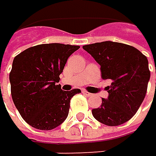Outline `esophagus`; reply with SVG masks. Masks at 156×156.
<instances>
[{"label":"esophagus","instance_id":"34e87169","mask_svg":"<svg viewBox=\"0 0 156 156\" xmlns=\"http://www.w3.org/2000/svg\"><path fill=\"white\" fill-rule=\"evenodd\" d=\"M83 94L84 95H86V96H92V95H93V94H92L91 93L87 92L86 90H83Z\"/></svg>","mask_w":156,"mask_h":156}]
</instances>
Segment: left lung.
Segmentation results:
<instances>
[{
	"label": "left lung",
	"mask_w": 156,
	"mask_h": 156,
	"mask_svg": "<svg viewBox=\"0 0 156 156\" xmlns=\"http://www.w3.org/2000/svg\"><path fill=\"white\" fill-rule=\"evenodd\" d=\"M101 68L102 78L111 82L106 87L108 98L100 108L92 109L94 118L107 126H119L138 111L150 80L148 60L132 46L104 41L83 46Z\"/></svg>",
	"instance_id": "obj_1"
}]
</instances>
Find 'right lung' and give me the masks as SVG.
<instances>
[{"label":"right lung","mask_w":156,"mask_h":156,"mask_svg":"<svg viewBox=\"0 0 156 156\" xmlns=\"http://www.w3.org/2000/svg\"><path fill=\"white\" fill-rule=\"evenodd\" d=\"M79 48L41 44L14 57L9 75L12 98L21 117L33 128L50 130L68 117L72 97L81 90L62 91L58 83L68 58Z\"/></svg>","instance_id":"1"}]
</instances>
